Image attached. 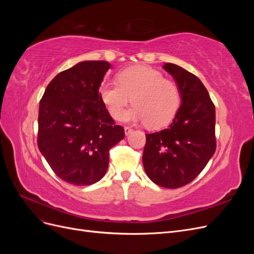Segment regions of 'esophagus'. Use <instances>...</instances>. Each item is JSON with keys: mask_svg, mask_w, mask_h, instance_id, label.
Masks as SVG:
<instances>
[{"mask_svg": "<svg viewBox=\"0 0 254 254\" xmlns=\"http://www.w3.org/2000/svg\"><path fill=\"white\" fill-rule=\"evenodd\" d=\"M124 130H125V134H126V135H128L129 133H131V132H132V128H131V127H128V126H125Z\"/></svg>", "mask_w": 254, "mask_h": 254, "instance_id": "esophagus-1", "label": "esophagus"}]
</instances>
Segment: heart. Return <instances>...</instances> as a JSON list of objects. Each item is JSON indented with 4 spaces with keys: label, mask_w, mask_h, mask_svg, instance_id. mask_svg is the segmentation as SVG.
Masks as SVG:
<instances>
[{
    "label": "heart",
    "mask_w": 254,
    "mask_h": 254,
    "mask_svg": "<svg viewBox=\"0 0 254 254\" xmlns=\"http://www.w3.org/2000/svg\"><path fill=\"white\" fill-rule=\"evenodd\" d=\"M98 94L114 120L122 118L132 101L134 106L125 113L124 120L145 122L150 128L163 127L171 123L181 103L177 83L164 78L156 68L144 65L122 70L118 74V82H102Z\"/></svg>",
    "instance_id": "b5f03b06"
}]
</instances>
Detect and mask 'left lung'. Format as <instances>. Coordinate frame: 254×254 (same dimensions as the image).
Masks as SVG:
<instances>
[{
    "label": "left lung",
    "instance_id": "1",
    "mask_svg": "<svg viewBox=\"0 0 254 254\" xmlns=\"http://www.w3.org/2000/svg\"><path fill=\"white\" fill-rule=\"evenodd\" d=\"M163 67L178 84L182 104L166 129L146 134L142 159L152 182L178 189L193 181L216 150L215 106L197 76L174 64Z\"/></svg>",
    "mask_w": 254,
    "mask_h": 254
}]
</instances>
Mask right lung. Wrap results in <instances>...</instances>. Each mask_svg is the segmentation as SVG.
<instances>
[{
  "mask_svg": "<svg viewBox=\"0 0 254 254\" xmlns=\"http://www.w3.org/2000/svg\"><path fill=\"white\" fill-rule=\"evenodd\" d=\"M111 64L81 61L60 72L44 91L38 115V147L53 172L74 186L105 176L109 150L124 139L98 94Z\"/></svg>",
  "mask_w": 254,
  "mask_h": 254,
  "instance_id": "obj_1",
  "label": "right lung"
}]
</instances>
